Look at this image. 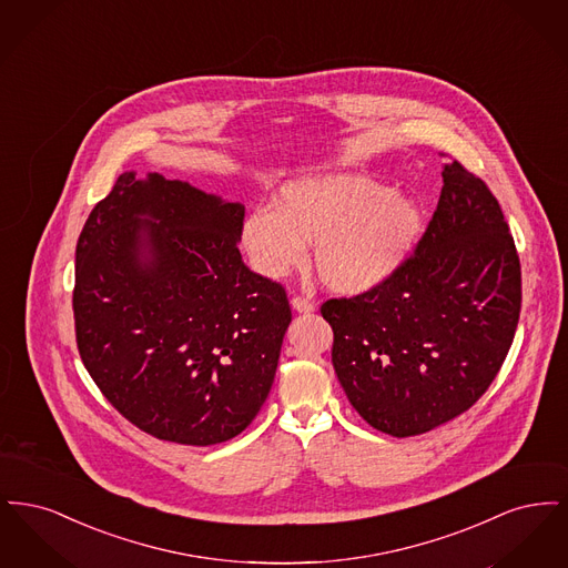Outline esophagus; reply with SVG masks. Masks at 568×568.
<instances>
[{"instance_id":"esophagus-1","label":"esophagus","mask_w":568,"mask_h":568,"mask_svg":"<svg viewBox=\"0 0 568 568\" xmlns=\"http://www.w3.org/2000/svg\"><path fill=\"white\" fill-rule=\"evenodd\" d=\"M292 306H294V311H297V313H313L315 311V304L308 297H292Z\"/></svg>"}]
</instances>
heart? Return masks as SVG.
Here are the masks:
<instances>
[{
    "label": "heart",
    "instance_id": "b5f03b06",
    "mask_svg": "<svg viewBox=\"0 0 568 568\" xmlns=\"http://www.w3.org/2000/svg\"><path fill=\"white\" fill-rule=\"evenodd\" d=\"M422 227L415 197L359 174H327L287 183L272 206L244 216L239 239L251 266L271 278L297 268L315 246L325 287L362 294L396 274Z\"/></svg>",
    "mask_w": 568,
    "mask_h": 568
}]
</instances>
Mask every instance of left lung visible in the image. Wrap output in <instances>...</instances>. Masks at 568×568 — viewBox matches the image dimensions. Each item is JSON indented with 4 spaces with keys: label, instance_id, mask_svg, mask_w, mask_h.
<instances>
[{
    "label": "left lung",
    "instance_id": "1",
    "mask_svg": "<svg viewBox=\"0 0 568 568\" xmlns=\"http://www.w3.org/2000/svg\"><path fill=\"white\" fill-rule=\"evenodd\" d=\"M521 268L498 200L462 163L443 168L433 219L405 264L359 296L332 297V364L381 433H428L475 405L514 343Z\"/></svg>",
    "mask_w": 568,
    "mask_h": 568
}]
</instances>
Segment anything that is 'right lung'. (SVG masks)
Masks as SVG:
<instances>
[{
  "mask_svg": "<svg viewBox=\"0 0 568 568\" xmlns=\"http://www.w3.org/2000/svg\"><path fill=\"white\" fill-rule=\"evenodd\" d=\"M244 206L123 172L77 244L82 364L128 422L206 447L234 438L268 398L292 308L244 266Z\"/></svg>",
  "mask_w": 568,
  "mask_h": 568,
  "instance_id": "1",
  "label": "right lung"
}]
</instances>
